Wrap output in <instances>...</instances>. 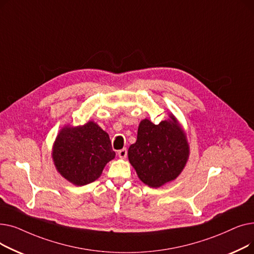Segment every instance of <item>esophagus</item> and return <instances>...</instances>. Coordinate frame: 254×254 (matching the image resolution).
<instances>
[{
    "label": "esophagus",
    "mask_w": 254,
    "mask_h": 254,
    "mask_svg": "<svg viewBox=\"0 0 254 254\" xmlns=\"http://www.w3.org/2000/svg\"><path fill=\"white\" fill-rule=\"evenodd\" d=\"M127 155V148H123L122 150L118 151V156H119L120 158H126Z\"/></svg>",
    "instance_id": "34e87169"
}]
</instances>
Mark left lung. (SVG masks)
Returning <instances> with one entry per match:
<instances>
[{
    "mask_svg": "<svg viewBox=\"0 0 254 254\" xmlns=\"http://www.w3.org/2000/svg\"><path fill=\"white\" fill-rule=\"evenodd\" d=\"M171 120L152 124L140 123L135 144L128 148V161L138 177L151 188H159L174 180L189 157V144L174 116Z\"/></svg>",
    "mask_w": 254,
    "mask_h": 254,
    "instance_id": "obj_1",
    "label": "left lung"
}]
</instances>
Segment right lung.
Returning a JSON list of instances; mask_svg holds the SVG:
<instances>
[{"mask_svg":"<svg viewBox=\"0 0 254 254\" xmlns=\"http://www.w3.org/2000/svg\"><path fill=\"white\" fill-rule=\"evenodd\" d=\"M53 161L61 175L75 185L98 179L115 157L109 135L97 124L63 128L53 146Z\"/></svg>","mask_w":254,"mask_h":254,"instance_id":"1","label":"right lung"}]
</instances>
